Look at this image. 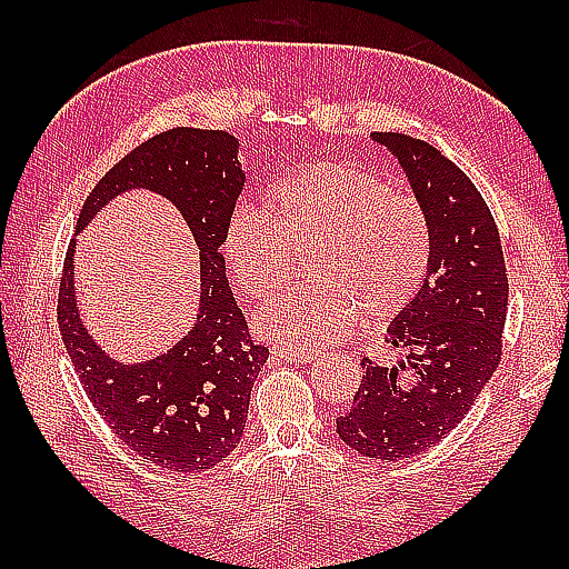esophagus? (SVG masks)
<instances>
[{
	"label": "esophagus",
	"instance_id": "esophagus-1",
	"mask_svg": "<svg viewBox=\"0 0 569 569\" xmlns=\"http://www.w3.org/2000/svg\"><path fill=\"white\" fill-rule=\"evenodd\" d=\"M273 357L286 359V361H296V365H308V361L316 359L312 352H298V349H273Z\"/></svg>",
	"mask_w": 569,
	"mask_h": 569
}]
</instances>
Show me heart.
<instances>
[{
  "label": "heart",
  "mask_w": 569,
  "mask_h": 569,
  "mask_svg": "<svg viewBox=\"0 0 569 569\" xmlns=\"http://www.w3.org/2000/svg\"><path fill=\"white\" fill-rule=\"evenodd\" d=\"M308 247L306 271L318 283L291 288L257 318L259 335L298 352L342 340L359 312L367 322L401 312L428 271L430 222L410 192L361 166L322 161L273 183L266 214L234 210L222 232L227 269L251 300L273 298L291 251Z\"/></svg>",
  "instance_id": "b5f03b06"
}]
</instances>
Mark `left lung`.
<instances>
[{
	"label": "left lung",
	"instance_id": "left-lung-1",
	"mask_svg": "<svg viewBox=\"0 0 569 569\" xmlns=\"http://www.w3.org/2000/svg\"><path fill=\"white\" fill-rule=\"evenodd\" d=\"M426 208V283L389 325L406 355L393 367L361 361L365 377L337 435L361 457L398 462L438 445L467 416L501 361L509 278L497 222L475 183L430 143L373 131Z\"/></svg>",
	"mask_w": 569,
	"mask_h": 569
}]
</instances>
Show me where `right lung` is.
<instances>
[{"mask_svg": "<svg viewBox=\"0 0 569 569\" xmlns=\"http://www.w3.org/2000/svg\"><path fill=\"white\" fill-rule=\"evenodd\" d=\"M237 156L239 141L227 131H163L127 153L80 210L78 234L107 202L143 188L183 214L200 251V303L192 328L163 355L127 365L92 340L72 281L76 239L60 278V335L90 403L141 459L180 475L208 471L234 452L251 386L269 359V349L251 340L220 253L224 224L247 180Z\"/></svg>", "mask_w": 569, "mask_h": 569, "instance_id": "add662e5", "label": "right lung"}]
</instances>
